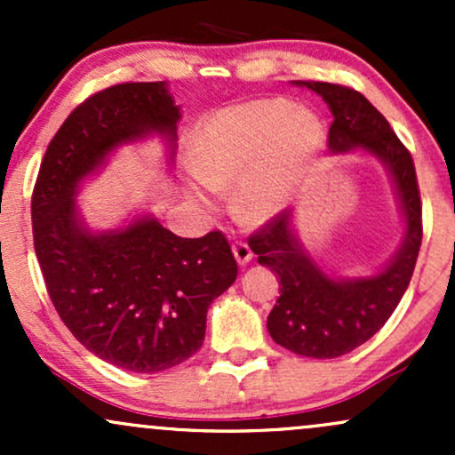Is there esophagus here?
Wrapping results in <instances>:
<instances>
[{"label": "esophagus", "instance_id": "1", "mask_svg": "<svg viewBox=\"0 0 455 455\" xmlns=\"http://www.w3.org/2000/svg\"><path fill=\"white\" fill-rule=\"evenodd\" d=\"M231 248H233V254H235V259H237L239 265H245L252 260V250H250V245L245 242H233Z\"/></svg>", "mask_w": 455, "mask_h": 455}]
</instances>
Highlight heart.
Returning <instances> with one entry per match:
<instances>
[{
  "label": "heart",
  "instance_id": "heart-1",
  "mask_svg": "<svg viewBox=\"0 0 455 455\" xmlns=\"http://www.w3.org/2000/svg\"><path fill=\"white\" fill-rule=\"evenodd\" d=\"M323 143L325 128L316 113L286 98H260L222 108L203 124L195 164L210 186L239 181V212L263 220L289 203ZM195 196L207 201L201 190Z\"/></svg>",
  "mask_w": 455,
  "mask_h": 455
}]
</instances>
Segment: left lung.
Returning <instances> with one entry per match:
<instances>
[{
  "label": "left lung",
  "instance_id": "8db88e82",
  "mask_svg": "<svg viewBox=\"0 0 455 455\" xmlns=\"http://www.w3.org/2000/svg\"><path fill=\"white\" fill-rule=\"evenodd\" d=\"M297 83L323 96L331 108L329 149L338 154L362 148L387 166L406 218L404 243L394 260L380 274L359 280L323 274L291 231V212L275 213L250 235L259 263L280 278V297L267 316L269 336L295 355L333 359L368 342L400 304L424 237L421 196L411 151L362 93L336 83Z\"/></svg>",
  "mask_w": 455,
  "mask_h": 455
}]
</instances>
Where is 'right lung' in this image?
Wrapping results in <instances>:
<instances>
[{"label":"right lung","instance_id":"add662e5","mask_svg":"<svg viewBox=\"0 0 455 455\" xmlns=\"http://www.w3.org/2000/svg\"><path fill=\"white\" fill-rule=\"evenodd\" d=\"M180 108L162 81L119 83L68 115L40 164L34 248L57 315L87 351L128 372H162L205 340L207 307L237 278L220 231L177 237L154 218L93 235L76 218V184L117 145L175 139Z\"/></svg>","mask_w":455,"mask_h":455}]
</instances>
